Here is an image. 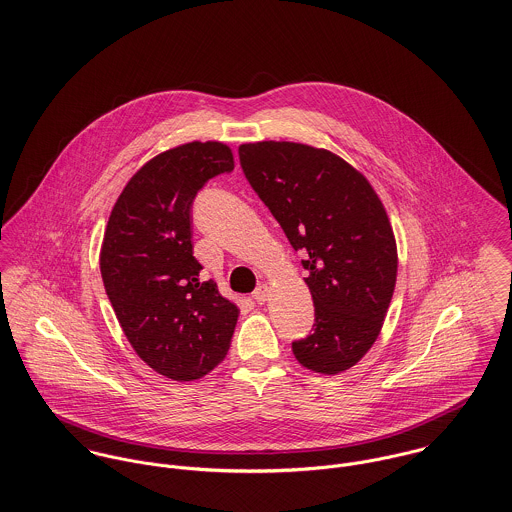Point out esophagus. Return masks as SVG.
<instances>
[{
	"label": "esophagus",
	"mask_w": 512,
	"mask_h": 512,
	"mask_svg": "<svg viewBox=\"0 0 512 512\" xmlns=\"http://www.w3.org/2000/svg\"><path fill=\"white\" fill-rule=\"evenodd\" d=\"M267 297H269V287H267V285H261V287H257V289L253 291V301H255L257 305H263V303L267 301Z\"/></svg>",
	"instance_id": "esophagus-1"
}]
</instances>
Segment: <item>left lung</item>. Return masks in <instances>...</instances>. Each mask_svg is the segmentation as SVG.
<instances>
[{
    "mask_svg": "<svg viewBox=\"0 0 512 512\" xmlns=\"http://www.w3.org/2000/svg\"><path fill=\"white\" fill-rule=\"evenodd\" d=\"M239 160L251 188L283 227L314 303V332L293 342L316 374L350 370L376 342L398 277L386 207L366 176L330 150L301 142H249Z\"/></svg>",
    "mask_w": 512,
    "mask_h": 512,
    "instance_id": "8db88e82",
    "label": "left lung"
}]
</instances>
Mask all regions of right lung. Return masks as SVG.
Listing matches in <instances>:
<instances>
[{
    "instance_id": "obj_1",
    "label": "right lung",
    "mask_w": 512,
    "mask_h": 512,
    "mask_svg": "<svg viewBox=\"0 0 512 512\" xmlns=\"http://www.w3.org/2000/svg\"><path fill=\"white\" fill-rule=\"evenodd\" d=\"M223 142H188L148 160L110 211L101 247L108 301L134 352L158 374L192 382L227 354L239 308L202 281L192 204L205 182L231 172Z\"/></svg>"
}]
</instances>
